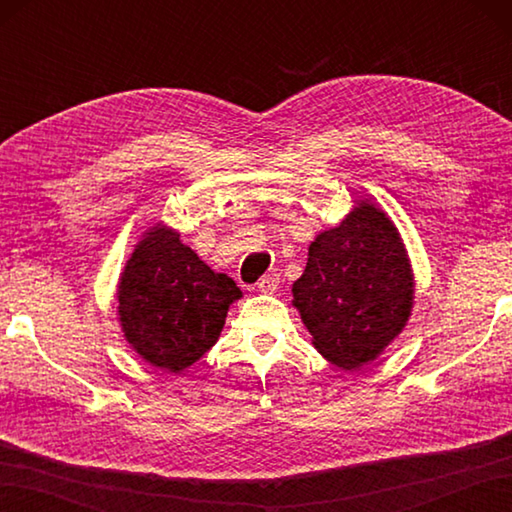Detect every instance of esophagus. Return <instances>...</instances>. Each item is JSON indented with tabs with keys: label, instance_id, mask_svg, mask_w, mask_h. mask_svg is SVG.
I'll return each mask as SVG.
<instances>
[{
	"label": "esophagus",
	"instance_id": "1",
	"mask_svg": "<svg viewBox=\"0 0 512 512\" xmlns=\"http://www.w3.org/2000/svg\"><path fill=\"white\" fill-rule=\"evenodd\" d=\"M257 288H259V292H266V295H273V292H277V288H279V275H277V273L264 275L262 279L257 281Z\"/></svg>",
	"mask_w": 512,
	"mask_h": 512
}]
</instances>
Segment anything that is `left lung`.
<instances>
[{
  "label": "left lung",
  "instance_id": "8db88e82",
  "mask_svg": "<svg viewBox=\"0 0 512 512\" xmlns=\"http://www.w3.org/2000/svg\"><path fill=\"white\" fill-rule=\"evenodd\" d=\"M292 297L312 343L330 363L356 369L383 352L409 319L413 277L396 226L358 204L308 250Z\"/></svg>",
  "mask_w": 512,
  "mask_h": 512
}]
</instances>
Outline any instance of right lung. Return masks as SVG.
<instances>
[{
	"label": "right lung",
	"instance_id": "1",
	"mask_svg": "<svg viewBox=\"0 0 512 512\" xmlns=\"http://www.w3.org/2000/svg\"><path fill=\"white\" fill-rule=\"evenodd\" d=\"M242 290L213 273L180 235L154 226L118 284V314L134 350L154 367L182 372L215 345Z\"/></svg>",
	"mask_w": 512,
	"mask_h": 512
}]
</instances>
